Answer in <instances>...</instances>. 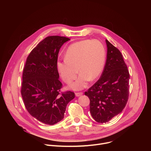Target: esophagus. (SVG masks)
<instances>
[{
    "label": "esophagus",
    "instance_id": "obj_1",
    "mask_svg": "<svg viewBox=\"0 0 151 151\" xmlns=\"http://www.w3.org/2000/svg\"><path fill=\"white\" fill-rule=\"evenodd\" d=\"M83 93L82 92H78V93H75V96L76 97H79V96H81V95H82Z\"/></svg>",
    "mask_w": 151,
    "mask_h": 151
}]
</instances>
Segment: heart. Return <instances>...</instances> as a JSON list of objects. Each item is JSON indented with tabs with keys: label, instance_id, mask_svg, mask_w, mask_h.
<instances>
[{
	"label": "heart",
	"instance_id": "1",
	"mask_svg": "<svg viewBox=\"0 0 151 151\" xmlns=\"http://www.w3.org/2000/svg\"><path fill=\"white\" fill-rule=\"evenodd\" d=\"M106 50L98 40L86 39L76 42L67 49L65 58L57 61V69L63 81L70 83L79 72L80 75L70 87L80 90L87 87L88 82L100 75L104 64ZM78 70H77V69Z\"/></svg>",
	"mask_w": 151,
	"mask_h": 151
}]
</instances>
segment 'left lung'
<instances>
[{"label": "left lung", "mask_w": 151, "mask_h": 151, "mask_svg": "<svg viewBox=\"0 0 151 151\" xmlns=\"http://www.w3.org/2000/svg\"><path fill=\"white\" fill-rule=\"evenodd\" d=\"M107 57L99 79L85 95L88 97L93 119L106 123L120 114L129 96L130 74L120 51L106 39Z\"/></svg>", "instance_id": "obj_1"}]
</instances>
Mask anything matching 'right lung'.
Returning a JSON list of instances; mask_svg holds the SVG:
<instances>
[{
    "instance_id": "1",
    "label": "right lung",
    "mask_w": 151,
    "mask_h": 151,
    "mask_svg": "<svg viewBox=\"0 0 151 151\" xmlns=\"http://www.w3.org/2000/svg\"><path fill=\"white\" fill-rule=\"evenodd\" d=\"M66 37L50 36L40 42L28 55L23 72L21 93L28 112L40 122L54 125L61 121L75 93L61 92L56 63Z\"/></svg>"
}]
</instances>
